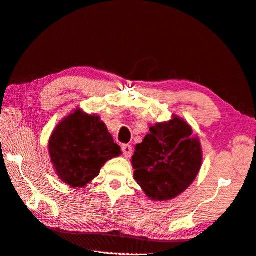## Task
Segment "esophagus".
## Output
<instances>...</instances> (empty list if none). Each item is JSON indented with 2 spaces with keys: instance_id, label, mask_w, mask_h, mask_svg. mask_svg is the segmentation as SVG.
Here are the masks:
<instances>
[{
  "instance_id": "obj_1",
  "label": "esophagus",
  "mask_w": 256,
  "mask_h": 256,
  "mask_svg": "<svg viewBox=\"0 0 256 256\" xmlns=\"http://www.w3.org/2000/svg\"><path fill=\"white\" fill-rule=\"evenodd\" d=\"M122 151H123V154L125 156V158H128L132 156L133 148H132V146H130V144H124V146H122Z\"/></svg>"
}]
</instances>
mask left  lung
<instances>
[{"label":"left lung","instance_id":"1","mask_svg":"<svg viewBox=\"0 0 256 256\" xmlns=\"http://www.w3.org/2000/svg\"><path fill=\"white\" fill-rule=\"evenodd\" d=\"M184 120L174 118L150 128L132 156L134 178L152 200H169L184 192L200 170L198 138Z\"/></svg>","mask_w":256,"mask_h":256}]
</instances>
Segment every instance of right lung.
Listing matches in <instances>:
<instances>
[{
    "mask_svg": "<svg viewBox=\"0 0 256 256\" xmlns=\"http://www.w3.org/2000/svg\"><path fill=\"white\" fill-rule=\"evenodd\" d=\"M48 146L60 179L72 188L86 186L100 174L106 161L122 153L100 116L80 110L57 125Z\"/></svg>",
    "mask_w": 256,
    "mask_h": 256,
    "instance_id": "right-lung-1",
    "label": "right lung"
}]
</instances>
